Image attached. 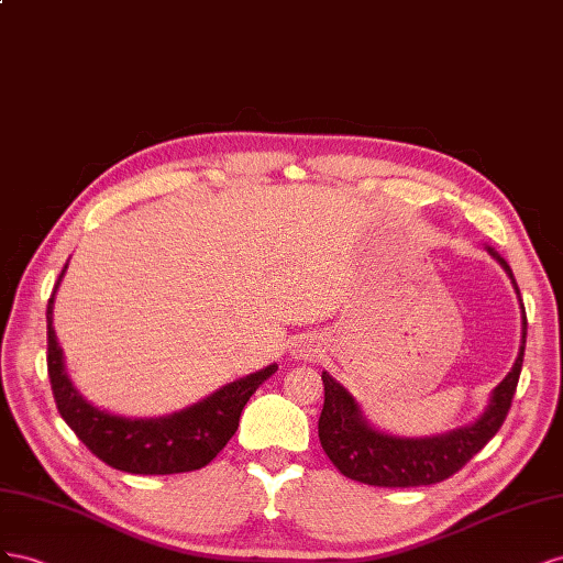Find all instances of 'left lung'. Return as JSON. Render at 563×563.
I'll return each mask as SVG.
<instances>
[{
  "label": "left lung",
  "instance_id": "1",
  "mask_svg": "<svg viewBox=\"0 0 563 563\" xmlns=\"http://www.w3.org/2000/svg\"><path fill=\"white\" fill-rule=\"evenodd\" d=\"M488 252L507 271L514 290H517V297L521 301L519 285L514 280L509 264L493 247H488ZM526 325L528 323L523 311L519 356L514 361L509 375L493 389L486 412L474 424L455 429L451 433H441V437L404 439L371 427L365 422L356 398L340 382H334L328 373H323L320 377H323L325 387V404L318 420V439L325 455L344 476L361 481V484L367 486L412 488L431 486L451 478L500 431L505 422L523 365Z\"/></svg>",
  "mask_w": 563,
  "mask_h": 563
}]
</instances>
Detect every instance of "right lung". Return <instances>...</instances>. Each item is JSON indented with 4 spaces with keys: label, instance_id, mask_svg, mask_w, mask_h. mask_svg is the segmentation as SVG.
I'll return each instance as SVG.
<instances>
[{
    "label": "right lung",
    "instance_id": "right-lung-1",
    "mask_svg": "<svg viewBox=\"0 0 563 563\" xmlns=\"http://www.w3.org/2000/svg\"><path fill=\"white\" fill-rule=\"evenodd\" d=\"M63 266L58 283L66 273ZM54 292L46 303V367H49L56 408L66 424L89 451L112 470L130 474H181L210 464L238 429L250 396L260 389L278 365L231 382L200 404L165 417H122L99 410L82 398L68 379L63 349L54 332Z\"/></svg>",
    "mask_w": 563,
    "mask_h": 563
}]
</instances>
